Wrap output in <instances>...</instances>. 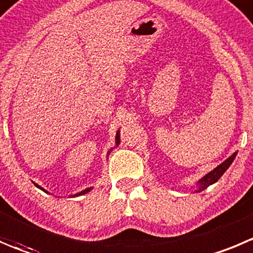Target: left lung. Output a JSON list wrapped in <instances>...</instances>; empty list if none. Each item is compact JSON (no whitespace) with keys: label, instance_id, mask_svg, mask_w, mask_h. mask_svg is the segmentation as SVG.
Returning <instances> with one entry per match:
<instances>
[{"label":"left lung","instance_id":"left-lung-1","mask_svg":"<svg viewBox=\"0 0 253 253\" xmlns=\"http://www.w3.org/2000/svg\"><path fill=\"white\" fill-rule=\"evenodd\" d=\"M236 155H237V153H233L232 155L227 159V160L223 161L222 164H220L217 168H215L212 171H210L208 175H205V176H204L203 179L199 181V185H200V186H199V190H196V192L203 191V190H205L206 187H209L210 185L215 184V182L217 181L221 176H222L223 172L228 169V167L232 164L233 159L236 158Z\"/></svg>","mask_w":253,"mask_h":253}]
</instances>
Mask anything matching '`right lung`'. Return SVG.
I'll return each instance as SVG.
<instances>
[{"instance_id": "right-lung-1", "label": "right lung", "mask_w": 253, "mask_h": 253, "mask_svg": "<svg viewBox=\"0 0 253 253\" xmlns=\"http://www.w3.org/2000/svg\"><path fill=\"white\" fill-rule=\"evenodd\" d=\"M115 140H117V144H119V143H120V139H119V131H118V133H117V136H115ZM38 187H40V186H38ZM40 189H42V187H40ZM42 190H43V189H42ZM89 190H90V189H85V190H83V191H82V192H79L78 195H83V194H86V192H88Z\"/></svg>"}]
</instances>
